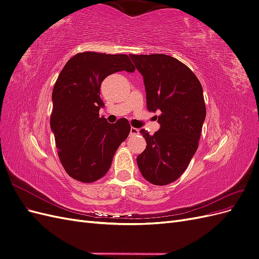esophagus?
Wrapping results in <instances>:
<instances>
[{
    "mask_svg": "<svg viewBox=\"0 0 259 259\" xmlns=\"http://www.w3.org/2000/svg\"><path fill=\"white\" fill-rule=\"evenodd\" d=\"M139 134V130L135 128V127H131V132H130V135L131 136H137Z\"/></svg>",
    "mask_w": 259,
    "mask_h": 259,
    "instance_id": "1",
    "label": "esophagus"
}]
</instances>
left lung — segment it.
Wrapping results in <instances>:
<instances>
[{"label": "left lung", "mask_w": 259, "mask_h": 259, "mask_svg": "<svg viewBox=\"0 0 259 259\" xmlns=\"http://www.w3.org/2000/svg\"><path fill=\"white\" fill-rule=\"evenodd\" d=\"M144 76L147 108L160 110V130L149 135L137 156V165L146 180L156 186L175 182L197 151L206 108L198 77L183 62L164 54L130 55Z\"/></svg>", "instance_id": "obj_1"}]
</instances>
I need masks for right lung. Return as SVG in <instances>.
I'll use <instances>...</instances> for the list:
<instances>
[{
    "label": "right lung",
    "instance_id": "right-lung-1",
    "mask_svg": "<svg viewBox=\"0 0 259 259\" xmlns=\"http://www.w3.org/2000/svg\"><path fill=\"white\" fill-rule=\"evenodd\" d=\"M117 71H135L127 55L79 53L68 60L54 85L51 128L58 156L68 175L81 183L104 177L130 134L125 117L113 124L99 117L105 106L101 82Z\"/></svg>",
    "mask_w": 259,
    "mask_h": 259
}]
</instances>
